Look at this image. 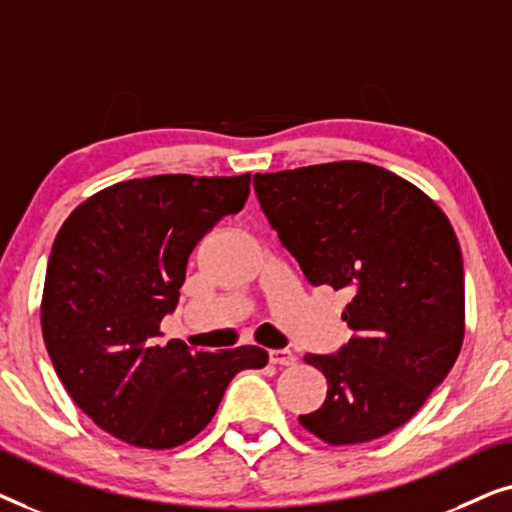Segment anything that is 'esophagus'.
<instances>
[{
	"mask_svg": "<svg viewBox=\"0 0 512 512\" xmlns=\"http://www.w3.org/2000/svg\"><path fill=\"white\" fill-rule=\"evenodd\" d=\"M270 363H275V366H293L296 363V356L289 349H270Z\"/></svg>",
	"mask_w": 512,
	"mask_h": 512,
	"instance_id": "34e87169",
	"label": "esophagus"
}]
</instances>
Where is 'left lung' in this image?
<instances>
[{"mask_svg":"<svg viewBox=\"0 0 512 512\" xmlns=\"http://www.w3.org/2000/svg\"><path fill=\"white\" fill-rule=\"evenodd\" d=\"M254 188L307 282L352 296L347 345L305 356L328 391L300 426L333 447L387 436L445 380L464 342V263L450 219L422 188L361 160L256 174Z\"/></svg>","mask_w":512,"mask_h":512,"instance_id":"obj_1","label":"left lung"}]
</instances>
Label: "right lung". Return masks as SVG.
<instances>
[{"label": "right lung", "instance_id": "right-lung-1", "mask_svg": "<svg viewBox=\"0 0 512 512\" xmlns=\"http://www.w3.org/2000/svg\"><path fill=\"white\" fill-rule=\"evenodd\" d=\"M249 184V172L121 181L81 202L55 235L41 296L48 356L72 401L128 445H184L212 422L240 370L268 363L254 345L193 352L156 340L195 244L240 212Z\"/></svg>", "mask_w": 512, "mask_h": 512}]
</instances>
